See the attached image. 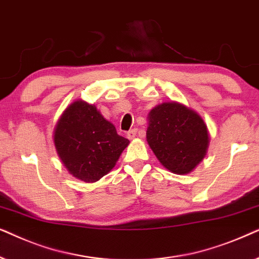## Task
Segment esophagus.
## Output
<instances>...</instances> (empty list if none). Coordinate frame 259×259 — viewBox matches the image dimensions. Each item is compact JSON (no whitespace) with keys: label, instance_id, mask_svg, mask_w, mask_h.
<instances>
[{"label":"esophagus","instance_id":"1","mask_svg":"<svg viewBox=\"0 0 259 259\" xmlns=\"http://www.w3.org/2000/svg\"><path fill=\"white\" fill-rule=\"evenodd\" d=\"M126 136H127V139H130V140L135 139V137L137 136V129H133V130H130V132H127Z\"/></svg>","mask_w":259,"mask_h":259}]
</instances>
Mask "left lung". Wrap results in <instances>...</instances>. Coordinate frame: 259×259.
Returning <instances> with one entry per match:
<instances>
[{
	"label": "left lung",
	"instance_id": "left-lung-1",
	"mask_svg": "<svg viewBox=\"0 0 259 259\" xmlns=\"http://www.w3.org/2000/svg\"><path fill=\"white\" fill-rule=\"evenodd\" d=\"M147 141L158 161L175 174H187L207 151L209 137L201 117L179 103H162L149 113Z\"/></svg>",
	"mask_w": 259,
	"mask_h": 259
}]
</instances>
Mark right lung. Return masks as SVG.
<instances>
[{
	"instance_id": "add662e5",
	"label": "right lung",
	"mask_w": 259,
	"mask_h": 259,
	"mask_svg": "<svg viewBox=\"0 0 259 259\" xmlns=\"http://www.w3.org/2000/svg\"><path fill=\"white\" fill-rule=\"evenodd\" d=\"M54 144L60 160L74 178L96 182L115 167L129 144L95 105L77 101L57 124Z\"/></svg>"
}]
</instances>
